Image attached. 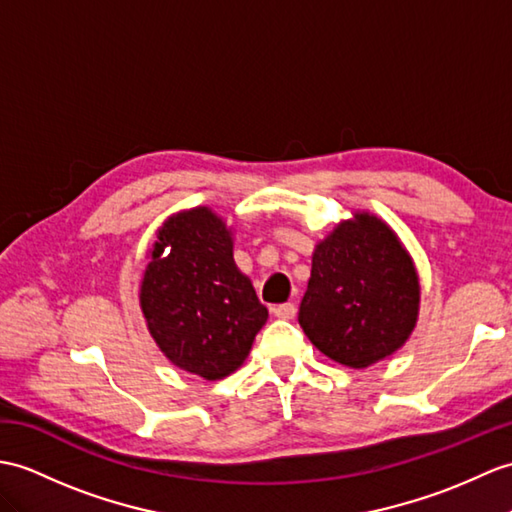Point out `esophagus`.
I'll use <instances>...</instances> for the list:
<instances>
[{"instance_id":"obj_1","label":"esophagus","mask_w":512,"mask_h":512,"mask_svg":"<svg viewBox=\"0 0 512 512\" xmlns=\"http://www.w3.org/2000/svg\"><path fill=\"white\" fill-rule=\"evenodd\" d=\"M272 314H275L281 320H290L296 314V307H294V303H281V305L272 307Z\"/></svg>"}]
</instances>
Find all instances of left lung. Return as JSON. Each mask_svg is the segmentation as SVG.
Here are the masks:
<instances>
[{
	"mask_svg": "<svg viewBox=\"0 0 512 512\" xmlns=\"http://www.w3.org/2000/svg\"><path fill=\"white\" fill-rule=\"evenodd\" d=\"M419 305V272L399 235L375 213L353 211L314 248L299 323L329 360L368 368L408 342Z\"/></svg>",
	"mask_w": 512,
	"mask_h": 512,
	"instance_id": "8db88e82",
	"label": "left lung"
}]
</instances>
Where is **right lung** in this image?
I'll return each mask as SVG.
<instances>
[{"mask_svg":"<svg viewBox=\"0 0 512 512\" xmlns=\"http://www.w3.org/2000/svg\"><path fill=\"white\" fill-rule=\"evenodd\" d=\"M148 259L139 307L161 353L207 382L237 371L268 310L235 266L233 229L209 207L178 211L159 227Z\"/></svg>","mask_w":512,"mask_h":512,"instance_id":"right-lung-1","label":"right lung"}]
</instances>
